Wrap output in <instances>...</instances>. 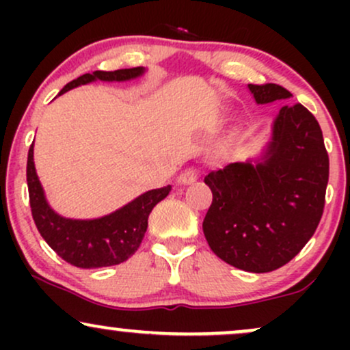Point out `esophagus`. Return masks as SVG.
Listing matches in <instances>:
<instances>
[{
	"label": "esophagus",
	"mask_w": 350,
	"mask_h": 350,
	"mask_svg": "<svg viewBox=\"0 0 350 350\" xmlns=\"http://www.w3.org/2000/svg\"><path fill=\"white\" fill-rule=\"evenodd\" d=\"M196 179H198V171H196L194 167H187V170H184L179 174L178 183L179 184H192Z\"/></svg>",
	"instance_id": "esophagus-1"
}]
</instances>
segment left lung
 <instances>
[{"label":"left lung","mask_w":350,"mask_h":350,"mask_svg":"<svg viewBox=\"0 0 350 350\" xmlns=\"http://www.w3.org/2000/svg\"><path fill=\"white\" fill-rule=\"evenodd\" d=\"M256 103L290 98L276 83L248 85ZM329 156L314 115L284 105L260 161L211 171L212 191L202 230L220 260L252 273L278 270L301 252L323 217Z\"/></svg>","instance_id":"left-lung-1"}]
</instances>
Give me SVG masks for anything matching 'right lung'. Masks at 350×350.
I'll return each mask as SVG.
<instances>
[{"label":"right lung","mask_w":350,"mask_h":350,"mask_svg":"<svg viewBox=\"0 0 350 350\" xmlns=\"http://www.w3.org/2000/svg\"><path fill=\"white\" fill-rule=\"evenodd\" d=\"M143 72V67L113 72L95 70L94 74H83L79 79L72 80L59 92V95L97 79L108 80V82H113V80L122 82V80L139 77ZM33 146L34 142L27 152V191H29L34 224L47 245L67 263L83 268V270L113 267L130 258L142 243L152 207L170 194L171 186L144 192L130 204L115 211L113 214L100 217V219H66L55 214L44 198L42 186L36 174Z\"/></svg>","instance_id":"obj_1"}]
</instances>
